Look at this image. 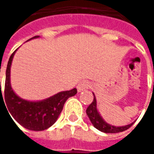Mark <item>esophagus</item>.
<instances>
[{"mask_svg": "<svg viewBox=\"0 0 154 154\" xmlns=\"http://www.w3.org/2000/svg\"><path fill=\"white\" fill-rule=\"evenodd\" d=\"M90 83L87 81H82V82H81L80 83L77 85V91L80 92L82 91H84L86 90V89L90 88Z\"/></svg>", "mask_w": 154, "mask_h": 154, "instance_id": "1", "label": "esophagus"}]
</instances>
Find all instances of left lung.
Masks as SVG:
<instances>
[{"instance_id": "8db88e82", "label": "left lung", "mask_w": 154, "mask_h": 154, "mask_svg": "<svg viewBox=\"0 0 154 154\" xmlns=\"http://www.w3.org/2000/svg\"><path fill=\"white\" fill-rule=\"evenodd\" d=\"M94 99L92 102L90 104V106L87 107V115L89 117L91 122L92 123V125L95 128L99 129L100 131H102L104 133H119L125 131L126 129L130 128L132 124L128 125L125 126H121V127H116V126L110 125L109 124H107L103 120V119L100 117V116L98 113L97 109V100H96V97L95 95L93 94Z\"/></svg>"}]
</instances>
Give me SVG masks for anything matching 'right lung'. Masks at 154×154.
I'll list each match as a JSON object with an SVG mask.
<instances>
[{"label": "right lung", "mask_w": 154, "mask_h": 154, "mask_svg": "<svg viewBox=\"0 0 154 154\" xmlns=\"http://www.w3.org/2000/svg\"><path fill=\"white\" fill-rule=\"evenodd\" d=\"M38 36H35L31 38H38ZM30 38V39H31ZM17 50V49H16ZM15 50V51H16ZM15 51L11 54L8 61L6 72H5L4 96L2 97L0 82V103L1 100L2 102L6 103L7 107L6 110L9 111V116L13 117L17 122L25 127V129L29 130H44L49 128L56 122L57 117L60 115L61 111L63 108L66 100L71 97H73L77 94V91L73 88L70 91H62L54 95L53 97L48 98L42 101H28L23 100L17 97L13 91L10 82V72H11V65L12 59L15 55ZM16 125V124H15Z\"/></svg>", "instance_id": "add662e5"}]
</instances>
